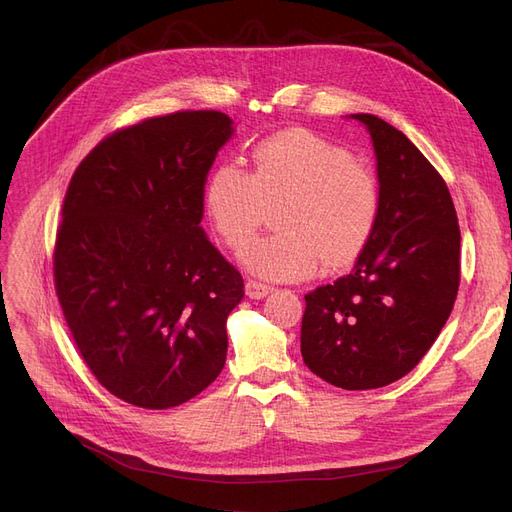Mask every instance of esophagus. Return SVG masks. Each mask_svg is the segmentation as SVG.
Wrapping results in <instances>:
<instances>
[{
    "label": "esophagus",
    "instance_id": "esophagus-1",
    "mask_svg": "<svg viewBox=\"0 0 512 512\" xmlns=\"http://www.w3.org/2000/svg\"><path fill=\"white\" fill-rule=\"evenodd\" d=\"M271 290H273V288H271L269 284H262V282H258V280H247V282H245V294H247V297H250V299H265Z\"/></svg>",
    "mask_w": 512,
    "mask_h": 512
}]
</instances>
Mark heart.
I'll return each instance as SVG.
<instances>
[{
  "label": "heart",
  "instance_id": "heart-1",
  "mask_svg": "<svg viewBox=\"0 0 512 512\" xmlns=\"http://www.w3.org/2000/svg\"><path fill=\"white\" fill-rule=\"evenodd\" d=\"M282 203L280 232L247 245L241 260L271 280H301L324 260L350 265L371 241L380 220L378 175L354 153L303 128L271 134L254 147L252 170L220 162L207 177V220L230 250L256 235L267 207Z\"/></svg>",
  "mask_w": 512,
  "mask_h": 512
}]
</instances>
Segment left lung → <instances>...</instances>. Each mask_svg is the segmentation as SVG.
<instances>
[{
  "label": "left lung",
  "instance_id": "obj_1",
  "mask_svg": "<svg viewBox=\"0 0 512 512\" xmlns=\"http://www.w3.org/2000/svg\"><path fill=\"white\" fill-rule=\"evenodd\" d=\"M374 141L382 209L352 273L305 294L301 354L346 391L380 389L418 365L459 290L461 232L442 175L404 132L352 115Z\"/></svg>",
  "mask_w": 512,
  "mask_h": 512
}]
</instances>
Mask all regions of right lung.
<instances>
[{"mask_svg": "<svg viewBox=\"0 0 512 512\" xmlns=\"http://www.w3.org/2000/svg\"><path fill=\"white\" fill-rule=\"evenodd\" d=\"M220 111L149 117L76 166L55 237V292L91 374L126 404L190 401L226 363L243 277L200 228L211 164L232 134Z\"/></svg>", "mask_w": 512, "mask_h": 512, "instance_id": "1", "label": "right lung"}]
</instances>
